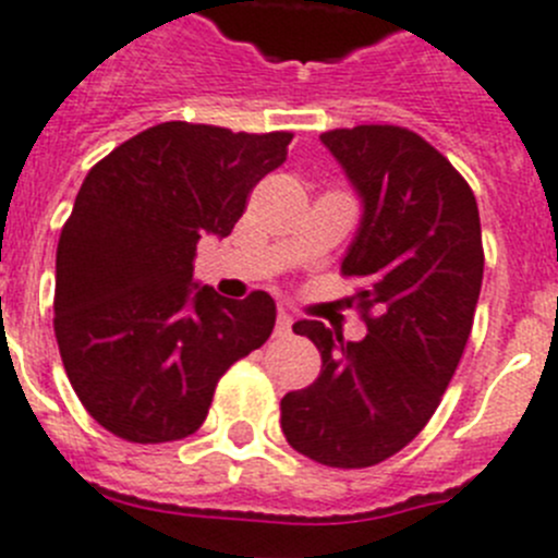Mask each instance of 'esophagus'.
<instances>
[{"mask_svg": "<svg viewBox=\"0 0 558 558\" xmlns=\"http://www.w3.org/2000/svg\"><path fill=\"white\" fill-rule=\"evenodd\" d=\"M291 325H294V319H291L286 311H280L278 314V323H275V336H289L291 333Z\"/></svg>", "mask_w": 558, "mask_h": 558, "instance_id": "1", "label": "esophagus"}]
</instances>
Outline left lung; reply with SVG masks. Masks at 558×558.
<instances>
[{
  "label": "left lung",
  "instance_id": "left-lung-1",
  "mask_svg": "<svg viewBox=\"0 0 558 558\" xmlns=\"http://www.w3.org/2000/svg\"><path fill=\"white\" fill-rule=\"evenodd\" d=\"M361 197L341 275L361 278L366 323L344 341L316 319L294 323L323 355L319 378L280 400L298 453L341 470L373 466L425 428L459 366L484 280L473 189L439 149L395 124L319 135Z\"/></svg>",
  "mask_w": 558,
  "mask_h": 558
}]
</instances>
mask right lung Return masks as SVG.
Segmentation results:
<instances>
[{"instance_id": "obj_1", "label": "right lung", "mask_w": 558, "mask_h": 558, "mask_svg": "<svg viewBox=\"0 0 558 558\" xmlns=\"http://www.w3.org/2000/svg\"><path fill=\"white\" fill-rule=\"evenodd\" d=\"M291 133L163 122L85 174L54 260V339L80 403L110 434H194L219 378L275 328V300L194 280L203 235H230Z\"/></svg>"}]
</instances>
